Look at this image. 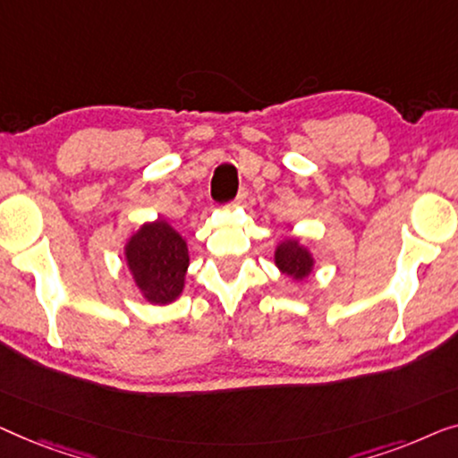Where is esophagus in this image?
<instances>
[{
    "label": "esophagus",
    "instance_id": "esophagus-1",
    "mask_svg": "<svg viewBox=\"0 0 458 458\" xmlns=\"http://www.w3.org/2000/svg\"><path fill=\"white\" fill-rule=\"evenodd\" d=\"M247 195H249L247 189H241V191H238V195H236L234 203H232V205H242L244 201H247Z\"/></svg>",
    "mask_w": 458,
    "mask_h": 458
}]
</instances>
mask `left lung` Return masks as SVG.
<instances>
[{
  "mask_svg": "<svg viewBox=\"0 0 458 458\" xmlns=\"http://www.w3.org/2000/svg\"><path fill=\"white\" fill-rule=\"evenodd\" d=\"M274 263L278 272L293 282H305L309 276L315 272L313 250L309 249L307 242H302L301 236H286L276 244Z\"/></svg>",
  "mask_w": 458,
  "mask_h": 458,
  "instance_id": "obj_1",
  "label": "left lung"
}]
</instances>
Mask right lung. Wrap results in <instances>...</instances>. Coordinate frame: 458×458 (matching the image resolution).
I'll return each mask as SVG.
<instances>
[{
	"label": "right lung",
	"instance_id": "1",
	"mask_svg": "<svg viewBox=\"0 0 458 458\" xmlns=\"http://www.w3.org/2000/svg\"><path fill=\"white\" fill-rule=\"evenodd\" d=\"M124 263L139 294L149 305L180 299L189 272V242L165 217L143 222L126 238Z\"/></svg>",
	"mask_w": 458,
	"mask_h": 458
}]
</instances>
